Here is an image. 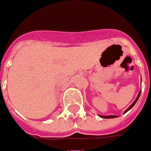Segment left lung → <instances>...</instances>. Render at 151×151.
Returning a JSON list of instances; mask_svg holds the SVG:
<instances>
[{
  "mask_svg": "<svg viewBox=\"0 0 151 151\" xmlns=\"http://www.w3.org/2000/svg\"><path fill=\"white\" fill-rule=\"evenodd\" d=\"M140 94H141V91L139 92L138 95H137V98H136V100L134 101V102H133V103H132V104L131 105V106H129V107L128 108L126 111H125L124 113H126L127 111H129L130 109H132V106H133L136 104V102H137V100H138L139 97H140ZM99 116H100L101 118H104V119H111V118H116V117H118L117 115H99Z\"/></svg>",
  "mask_w": 151,
  "mask_h": 151,
  "instance_id": "8db88e82",
  "label": "left lung"
}]
</instances>
